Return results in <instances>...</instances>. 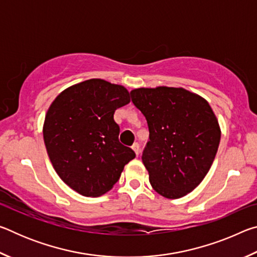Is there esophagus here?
<instances>
[{"label":"esophagus","mask_w":257,"mask_h":257,"mask_svg":"<svg viewBox=\"0 0 257 257\" xmlns=\"http://www.w3.org/2000/svg\"><path fill=\"white\" fill-rule=\"evenodd\" d=\"M132 149L135 151V153H136V155L138 156L139 155V151H141V147H139L138 143H134V145L132 146Z\"/></svg>","instance_id":"34e87169"}]
</instances>
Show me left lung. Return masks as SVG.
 I'll use <instances>...</instances> for the list:
<instances>
[{"label": "left lung", "instance_id": "obj_1", "mask_svg": "<svg viewBox=\"0 0 257 257\" xmlns=\"http://www.w3.org/2000/svg\"><path fill=\"white\" fill-rule=\"evenodd\" d=\"M130 95L149 125L142 160L152 187L163 197L185 196L201 184L216 155L221 130L214 112L184 88H137Z\"/></svg>", "mask_w": 257, "mask_h": 257}]
</instances>
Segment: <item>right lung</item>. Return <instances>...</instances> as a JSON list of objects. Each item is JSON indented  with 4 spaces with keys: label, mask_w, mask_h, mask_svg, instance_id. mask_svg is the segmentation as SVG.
Here are the masks:
<instances>
[{
    "label": "right lung",
    "mask_w": 257,
    "mask_h": 257,
    "mask_svg": "<svg viewBox=\"0 0 257 257\" xmlns=\"http://www.w3.org/2000/svg\"><path fill=\"white\" fill-rule=\"evenodd\" d=\"M130 102L123 86L89 79L60 93L45 115L43 136L54 170L82 196L96 197L119 180L135 152L119 142L113 119Z\"/></svg>",
    "instance_id": "add662e5"
}]
</instances>
